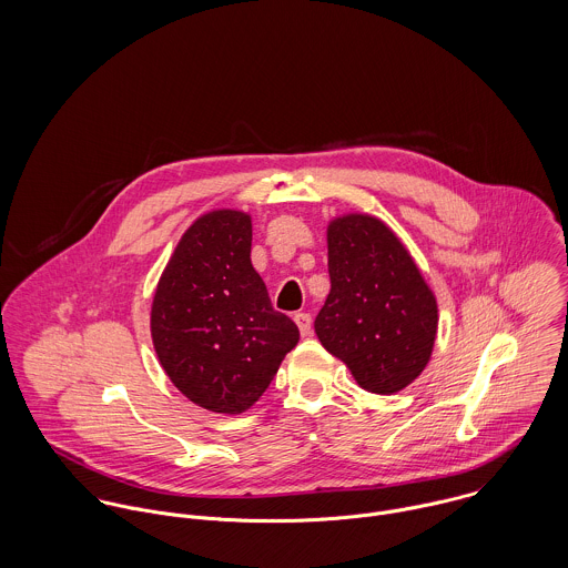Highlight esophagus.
Wrapping results in <instances>:
<instances>
[{"instance_id":"esophagus-1","label":"esophagus","mask_w":568,"mask_h":568,"mask_svg":"<svg viewBox=\"0 0 568 568\" xmlns=\"http://www.w3.org/2000/svg\"><path fill=\"white\" fill-rule=\"evenodd\" d=\"M295 324L300 327L302 336H308L313 332V317L308 313H297L295 315Z\"/></svg>"}]
</instances>
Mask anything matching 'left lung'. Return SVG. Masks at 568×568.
Segmentation results:
<instances>
[{"label":"left lung","mask_w":568,"mask_h":568,"mask_svg":"<svg viewBox=\"0 0 568 568\" xmlns=\"http://www.w3.org/2000/svg\"><path fill=\"white\" fill-rule=\"evenodd\" d=\"M329 293L315 320L325 349L372 394H396L426 367L437 304L396 234L349 214L327 227Z\"/></svg>","instance_id":"1"}]
</instances>
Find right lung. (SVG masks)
I'll list each match as a JSON object with an SVG mask.
<instances>
[{
	"label": "right lung",
	"instance_id": "1",
	"mask_svg": "<svg viewBox=\"0 0 568 568\" xmlns=\"http://www.w3.org/2000/svg\"><path fill=\"white\" fill-rule=\"evenodd\" d=\"M151 332L174 387L214 413H243L271 385L300 329L251 264V219L219 210L176 244L155 291Z\"/></svg>",
	"mask_w": 568,
	"mask_h": 568
}]
</instances>
